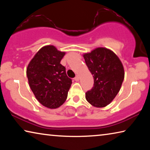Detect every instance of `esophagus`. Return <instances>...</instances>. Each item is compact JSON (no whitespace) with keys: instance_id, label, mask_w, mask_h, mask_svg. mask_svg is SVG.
I'll use <instances>...</instances> for the list:
<instances>
[{"instance_id":"34e87169","label":"esophagus","mask_w":150,"mask_h":150,"mask_svg":"<svg viewBox=\"0 0 150 150\" xmlns=\"http://www.w3.org/2000/svg\"><path fill=\"white\" fill-rule=\"evenodd\" d=\"M74 79L75 81H79V75H76V77L74 78Z\"/></svg>"}]
</instances>
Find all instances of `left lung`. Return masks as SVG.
Wrapping results in <instances>:
<instances>
[{"label": "left lung", "mask_w": 150, "mask_h": 150, "mask_svg": "<svg viewBox=\"0 0 150 150\" xmlns=\"http://www.w3.org/2000/svg\"><path fill=\"white\" fill-rule=\"evenodd\" d=\"M83 57L94 78V86L85 93L86 99L95 107H105L120 89L124 78L122 63L112 51L105 47L96 48Z\"/></svg>", "instance_id": "left-lung-1"}]
</instances>
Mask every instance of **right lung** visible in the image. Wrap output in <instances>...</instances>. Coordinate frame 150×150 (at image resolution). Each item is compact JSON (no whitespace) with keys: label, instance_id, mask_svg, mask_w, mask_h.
Masks as SVG:
<instances>
[{"label":"right lung","instance_id":"1","mask_svg":"<svg viewBox=\"0 0 150 150\" xmlns=\"http://www.w3.org/2000/svg\"><path fill=\"white\" fill-rule=\"evenodd\" d=\"M65 54L54 45L42 47L30 61L26 69L30 87L43 106L57 108L67 99L72 83L60 63Z\"/></svg>","mask_w":150,"mask_h":150}]
</instances>
